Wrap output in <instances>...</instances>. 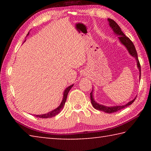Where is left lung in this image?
Instances as JSON below:
<instances>
[{"instance_id": "left-lung-1", "label": "left lung", "mask_w": 151, "mask_h": 151, "mask_svg": "<svg viewBox=\"0 0 151 151\" xmlns=\"http://www.w3.org/2000/svg\"><path fill=\"white\" fill-rule=\"evenodd\" d=\"M108 20L109 22L110 27L112 28V30H113V31L114 32V33H116V35L120 36V37H119L120 41L121 42L122 44H123L125 47H127V50H129V52L130 54L131 55V56H132V57H134L135 58H136L137 63V66H138V68H139V71H140V74H141V73H140L141 72V69H140V65L139 58H138V55H137L136 48H135L133 43H132L131 40H130L129 37H127L125 36V35L123 32H122V31L121 30V28H120V27L118 24H117V23L115 21H114L113 20H112L111 19H109ZM90 94H91V103H92V104H93L94 108L96 110H99V111H103L104 112H106V113H109V114L112 113V112H115L116 111H119V110H121V109L126 108L127 106L131 105V104L135 101V99H136V98H135L134 100H132V101H130L129 103L125 104V105L109 107V106H103V105H102V104H99L97 103H96V102L94 101L93 97V93H92V92L90 93Z\"/></svg>"}]
</instances>
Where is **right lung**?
<instances>
[{"instance_id":"right-lung-1","label":"right lung","mask_w":151,"mask_h":151,"mask_svg":"<svg viewBox=\"0 0 151 151\" xmlns=\"http://www.w3.org/2000/svg\"><path fill=\"white\" fill-rule=\"evenodd\" d=\"M28 35H29V33H28ZM73 85H70V86H68V88H66L65 89V92H64V96H63V99L62 101V103L60 104V106L58 107L55 110H53V111H50L49 112H48L47 114H40V115H35V116L37 117H39V118H42V119H47V118H51V117H53L58 114L59 112L61 111V110L63 109L64 105H65V102L66 101V98H67V96H68V93L69 91L70 90V88L73 87Z\"/></svg>"}]
</instances>
